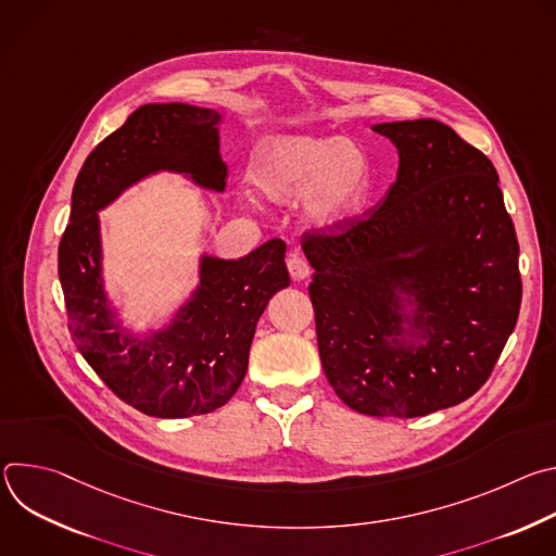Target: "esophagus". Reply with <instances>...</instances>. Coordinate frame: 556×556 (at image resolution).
<instances>
[{"mask_svg": "<svg viewBox=\"0 0 556 556\" xmlns=\"http://www.w3.org/2000/svg\"><path fill=\"white\" fill-rule=\"evenodd\" d=\"M288 270H290V277H292L294 281H303V279H307L309 273H312L307 260H305L299 251L290 253V257H288Z\"/></svg>", "mask_w": 556, "mask_h": 556, "instance_id": "34e87169", "label": "esophagus"}]
</instances>
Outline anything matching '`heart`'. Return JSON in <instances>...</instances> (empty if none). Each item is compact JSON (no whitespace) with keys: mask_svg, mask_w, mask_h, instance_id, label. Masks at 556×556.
Here are the masks:
<instances>
[{"mask_svg":"<svg viewBox=\"0 0 556 556\" xmlns=\"http://www.w3.org/2000/svg\"><path fill=\"white\" fill-rule=\"evenodd\" d=\"M249 180L270 202L305 195L307 219L321 230H337L365 198L367 161L348 138L277 136L257 149Z\"/></svg>","mask_w":556,"mask_h":556,"instance_id":"b5f03b06","label":"heart"}]
</instances>
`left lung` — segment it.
<instances>
[{"label": "left lung", "instance_id": "8db88e82", "mask_svg": "<svg viewBox=\"0 0 556 556\" xmlns=\"http://www.w3.org/2000/svg\"><path fill=\"white\" fill-rule=\"evenodd\" d=\"M371 129L401 155L384 200L337 230L303 232L316 341L348 407L418 418L489 380L519 316V242L480 149L431 118ZM403 293L417 303L409 331Z\"/></svg>", "mask_w": 556, "mask_h": 556}]
</instances>
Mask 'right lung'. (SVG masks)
<instances>
[{
	"label": "right lung",
	"instance_id": "add662e5",
	"mask_svg": "<svg viewBox=\"0 0 556 556\" xmlns=\"http://www.w3.org/2000/svg\"><path fill=\"white\" fill-rule=\"evenodd\" d=\"M215 110L142 105L88 155L72 189L59 244L67 328L78 352L129 407L153 418H189L226 405L249 369L255 328L270 296L290 283L286 244L270 240L242 260L202 257L200 288L167 330L125 337L101 279L99 215L123 189L161 172L189 174L222 191Z\"/></svg>",
	"mask_w": 556,
	"mask_h": 556
}]
</instances>
